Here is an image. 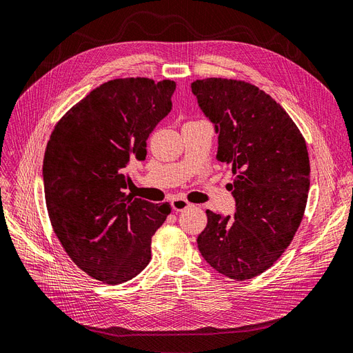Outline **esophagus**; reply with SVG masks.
Listing matches in <instances>:
<instances>
[{"label":"esophagus","instance_id":"obj_1","mask_svg":"<svg viewBox=\"0 0 353 353\" xmlns=\"http://www.w3.org/2000/svg\"><path fill=\"white\" fill-rule=\"evenodd\" d=\"M171 205H172L174 211H182V210L188 208V207L191 205V203H188V201L184 200V199H174V200L171 201Z\"/></svg>","mask_w":353,"mask_h":353}]
</instances>
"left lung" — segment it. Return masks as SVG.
I'll return each instance as SVG.
<instances>
[{"instance_id":"8db88e82","label":"left lung","mask_w":353,"mask_h":353,"mask_svg":"<svg viewBox=\"0 0 353 353\" xmlns=\"http://www.w3.org/2000/svg\"><path fill=\"white\" fill-rule=\"evenodd\" d=\"M191 90L214 124L216 158L232 168L228 190L236 201L232 219L205 211L196 243L216 271L250 279L283 255L303 220L310 188L305 140L287 111L249 82L207 78Z\"/></svg>"}]
</instances>
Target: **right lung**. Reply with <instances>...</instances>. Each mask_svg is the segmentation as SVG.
<instances>
[{
  "label": "right lung",
  "mask_w": 353,
  "mask_h": 353,
  "mask_svg": "<svg viewBox=\"0 0 353 353\" xmlns=\"http://www.w3.org/2000/svg\"><path fill=\"white\" fill-rule=\"evenodd\" d=\"M176 83L120 78L92 90L54 125L43 184L54 234L75 265L117 285L150 261L152 236L171 205L133 199L125 169L146 158V140L172 108Z\"/></svg>",
  "instance_id": "1"
}]
</instances>
